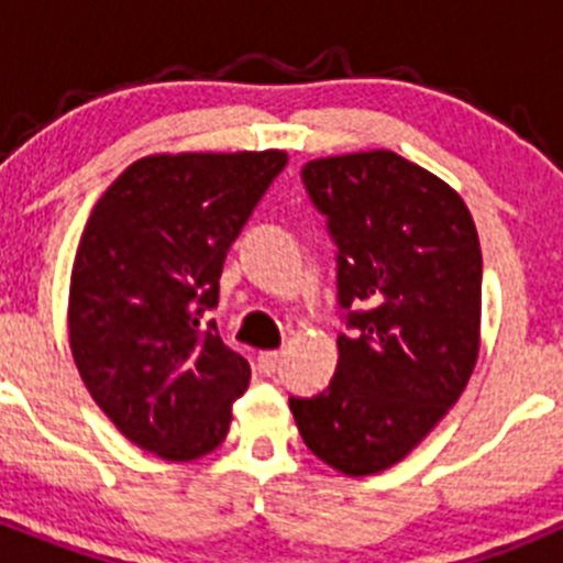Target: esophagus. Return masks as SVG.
<instances>
[{"instance_id":"34e87169","label":"esophagus","mask_w":563,"mask_h":563,"mask_svg":"<svg viewBox=\"0 0 563 563\" xmlns=\"http://www.w3.org/2000/svg\"><path fill=\"white\" fill-rule=\"evenodd\" d=\"M278 363H282V355L276 350H267V352H258L256 357V366L262 375H273L278 369Z\"/></svg>"}]
</instances>
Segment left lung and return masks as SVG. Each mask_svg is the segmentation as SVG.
<instances>
[{"mask_svg": "<svg viewBox=\"0 0 563 563\" xmlns=\"http://www.w3.org/2000/svg\"><path fill=\"white\" fill-rule=\"evenodd\" d=\"M301 183L335 245L338 366L290 397L307 449L341 474L395 465L456 402L479 352L482 251L471 211L395 152L310 161Z\"/></svg>", "mask_w": 563, "mask_h": 563, "instance_id": "8db88e82", "label": "left lung"}]
</instances>
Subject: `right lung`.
Segmentation results:
<instances>
[{"label": "right lung", "mask_w": 563, "mask_h": 563, "mask_svg": "<svg viewBox=\"0 0 563 563\" xmlns=\"http://www.w3.org/2000/svg\"><path fill=\"white\" fill-rule=\"evenodd\" d=\"M285 152L157 154L103 191L69 282V346L126 440L197 460L225 440L251 366L220 338L225 256Z\"/></svg>", "instance_id": "obj_1"}]
</instances>
